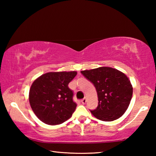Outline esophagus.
Segmentation results:
<instances>
[{
    "mask_svg": "<svg viewBox=\"0 0 156 156\" xmlns=\"http://www.w3.org/2000/svg\"><path fill=\"white\" fill-rule=\"evenodd\" d=\"M86 102H87V99H86V98H83V100H81V102H82V103H83V105H84V104H85V103H86Z\"/></svg>",
    "mask_w": 156,
    "mask_h": 156,
    "instance_id": "esophagus-1",
    "label": "esophagus"
}]
</instances>
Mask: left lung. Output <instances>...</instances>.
<instances>
[{
    "mask_svg": "<svg viewBox=\"0 0 156 156\" xmlns=\"http://www.w3.org/2000/svg\"><path fill=\"white\" fill-rule=\"evenodd\" d=\"M81 73L94 84L98 105L91 113L102 121H113L120 118L130 104L133 87L125 73L116 69L101 67L81 71Z\"/></svg>",
    "mask_w": 156,
    "mask_h": 156,
    "instance_id": "left-lung-1",
    "label": "left lung"
}]
</instances>
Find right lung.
Masks as SVG:
<instances>
[{
	"instance_id": "1",
	"label": "right lung",
	"mask_w": 156,
	"mask_h": 156,
	"mask_svg": "<svg viewBox=\"0 0 156 156\" xmlns=\"http://www.w3.org/2000/svg\"><path fill=\"white\" fill-rule=\"evenodd\" d=\"M77 72H48L39 76L31 84L29 100L37 118L49 125L62 124L72 117L77 105L68 84Z\"/></svg>"
}]
</instances>
